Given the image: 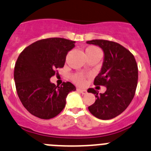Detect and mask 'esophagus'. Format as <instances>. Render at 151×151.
Here are the masks:
<instances>
[{"mask_svg":"<svg viewBox=\"0 0 151 151\" xmlns=\"http://www.w3.org/2000/svg\"><path fill=\"white\" fill-rule=\"evenodd\" d=\"M77 91H79L80 93H82V94H86V93H87V91L86 90H85V89H82V88H77Z\"/></svg>","mask_w":151,"mask_h":151,"instance_id":"esophagus-1","label":"esophagus"}]
</instances>
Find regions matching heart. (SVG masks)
<instances>
[{
	"mask_svg": "<svg viewBox=\"0 0 151 151\" xmlns=\"http://www.w3.org/2000/svg\"><path fill=\"white\" fill-rule=\"evenodd\" d=\"M86 54H101V51L98 47L94 46L88 47L85 50ZM72 79L74 82L78 85H84L85 82V76L82 73H76L73 75Z\"/></svg>",
	"mask_w": 151,
	"mask_h": 151,
	"instance_id": "1",
	"label": "heart"
}]
</instances>
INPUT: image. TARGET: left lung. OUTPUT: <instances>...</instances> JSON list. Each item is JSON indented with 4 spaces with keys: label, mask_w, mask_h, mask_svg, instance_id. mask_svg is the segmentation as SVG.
<instances>
[{
    "label": "left lung",
    "mask_w": 151,
    "mask_h": 151,
    "mask_svg": "<svg viewBox=\"0 0 151 151\" xmlns=\"http://www.w3.org/2000/svg\"><path fill=\"white\" fill-rule=\"evenodd\" d=\"M87 43L99 46L104 52L101 71L94 84L106 88L104 94L92 88L88 89L97 98L88 110L100 119H110L121 114L132 101L138 84V65L133 54L116 42L96 39Z\"/></svg>",
    "instance_id": "left-lung-1"
}]
</instances>
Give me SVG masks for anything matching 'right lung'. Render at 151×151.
<instances>
[{"label":"right lung","mask_w":151,"mask_h":151,"mask_svg":"<svg viewBox=\"0 0 151 151\" xmlns=\"http://www.w3.org/2000/svg\"><path fill=\"white\" fill-rule=\"evenodd\" d=\"M75 41L62 38L37 41L24 49L14 68L17 94L26 110L43 119L57 116L66 106L69 92L76 91L71 82L60 86L51 83L50 78L63 68L68 52Z\"/></svg>","instance_id":"right-lung-1"}]
</instances>
